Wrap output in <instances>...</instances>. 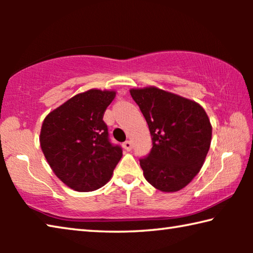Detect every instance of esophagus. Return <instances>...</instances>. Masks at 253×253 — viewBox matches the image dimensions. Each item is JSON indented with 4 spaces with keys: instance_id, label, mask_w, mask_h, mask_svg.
<instances>
[{
    "instance_id": "esophagus-1",
    "label": "esophagus",
    "mask_w": 253,
    "mask_h": 253,
    "mask_svg": "<svg viewBox=\"0 0 253 253\" xmlns=\"http://www.w3.org/2000/svg\"><path fill=\"white\" fill-rule=\"evenodd\" d=\"M123 147L126 149V151H130V149L132 148V144L130 140H126V142L123 143Z\"/></svg>"
}]
</instances>
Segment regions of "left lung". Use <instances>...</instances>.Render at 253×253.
<instances>
[{"label": "left lung", "mask_w": 253, "mask_h": 253, "mask_svg": "<svg viewBox=\"0 0 253 253\" xmlns=\"http://www.w3.org/2000/svg\"><path fill=\"white\" fill-rule=\"evenodd\" d=\"M151 131L153 147L139 158L146 181L162 192L185 187L202 168L212 126L195 101L156 87L130 89Z\"/></svg>", "instance_id": "obj_1"}]
</instances>
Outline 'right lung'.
<instances>
[{"instance_id":"right-lung-1","label":"right lung","mask_w":253,"mask_h":253,"mask_svg":"<svg viewBox=\"0 0 253 253\" xmlns=\"http://www.w3.org/2000/svg\"><path fill=\"white\" fill-rule=\"evenodd\" d=\"M115 95L98 89L79 93L51 111L42 124V152L54 174L72 190L104 186L121 161L123 149L110 142L102 121Z\"/></svg>"}]
</instances>
